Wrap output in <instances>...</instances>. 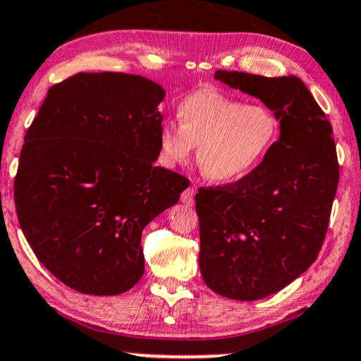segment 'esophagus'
Listing matches in <instances>:
<instances>
[{
	"mask_svg": "<svg viewBox=\"0 0 361 361\" xmlns=\"http://www.w3.org/2000/svg\"><path fill=\"white\" fill-rule=\"evenodd\" d=\"M195 193H197V190H195L193 186H190V188H186L185 192L181 193V202H183L185 205H193Z\"/></svg>",
	"mask_w": 361,
	"mask_h": 361,
	"instance_id": "obj_1",
	"label": "esophagus"
}]
</instances>
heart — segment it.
<instances>
[{
    "instance_id": "b5f03b06",
    "label": "heart",
    "mask_w": 361,
    "mask_h": 361,
    "mask_svg": "<svg viewBox=\"0 0 361 361\" xmlns=\"http://www.w3.org/2000/svg\"><path fill=\"white\" fill-rule=\"evenodd\" d=\"M180 126L164 124L159 154L166 166L183 164L197 147L207 180L237 183L254 173L279 137V119L264 104H244L216 90H198L178 104Z\"/></svg>"
}]
</instances>
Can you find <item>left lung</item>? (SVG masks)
Instances as JSON below:
<instances>
[{"instance_id": "8db88e82", "label": "left lung", "mask_w": 361, "mask_h": 361, "mask_svg": "<svg viewBox=\"0 0 361 361\" xmlns=\"http://www.w3.org/2000/svg\"><path fill=\"white\" fill-rule=\"evenodd\" d=\"M215 79L274 111L281 134L264 163L237 183L200 188V271L220 296L277 293L318 257L340 178L333 128L305 82L216 71Z\"/></svg>"}]
</instances>
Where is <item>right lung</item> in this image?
<instances>
[{"label":"right lung","instance_id":"add662e5","mask_svg":"<svg viewBox=\"0 0 361 361\" xmlns=\"http://www.w3.org/2000/svg\"><path fill=\"white\" fill-rule=\"evenodd\" d=\"M164 90L131 73H75L50 87L15 178L20 227L68 288L116 296L145 272L141 233L190 181L154 166Z\"/></svg>","mask_w":361,"mask_h":361}]
</instances>
